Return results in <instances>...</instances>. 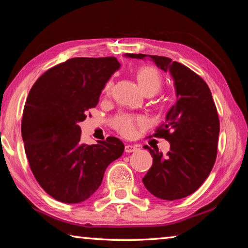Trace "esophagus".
I'll list each match as a JSON object with an SVG mask.
<instances>
[{
	"label": "esophagus",
	"instance_id": "1",
	"mask_svg": "<svg viewBox=\"0 0 248 248\" xmlns=\"http://www.w3.org/2000/svg\"><path fill=\"white\" fill-rule=\"evenodd\" d=\"M137 150V146H134V145H130V144H127L124 146V151L127 153H131V152H134V151Z\"/></svg>",
	"mask_w": 248,
	"mask_h": 248
}]
</instances>
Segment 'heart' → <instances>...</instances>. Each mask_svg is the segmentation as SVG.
<instances>
[{"label":"heart","mask_w":248,"mask_h":248,"mask_svg":"<svg viewBox=\"0 0 248 248\" xmlns=\"http://www.w3.org/2000/svg\"><path fill=\"white\" fill-rule=\"evenodd\" d=\"M137 81L145 94L157 93L162 86L163 78L159 71L152 65H144L137 71ZM112 82L108 81L104 87V95L109 96L111 93ZM145 119L140 116L128 114L118 115L111 121L112 128L124 137H133L136 134L138 125L144 124Z\"/></svg>","instance_id":"obj_1"}]
</instances>
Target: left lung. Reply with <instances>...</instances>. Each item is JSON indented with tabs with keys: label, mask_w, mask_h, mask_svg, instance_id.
Segmentation results:
<instances>
[{
	"label": "left lung",
	"mask_w": 248,
	"mask_h": 248,
	"mask_svg": "<svg viewBox=\"0 0 248 248\" xmlns=\"http://www.w3.org/2000/svg\"><path fill=\"white\" fill-rule=\"evenodd\" d=\"M133 59L151 58L159 69L170 71L175 82L177 102L154 137L170 143L163 156L148 145L152 167L142 179L151 194L163 200L182 199L202 185L215 165L220 120L211 92L202 78L186 65L162 56L128 53Z\"/></svg>",
	"instance_id": "left-lung-1"
}]
</instances>
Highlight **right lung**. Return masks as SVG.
Returning <instances> with one entry per match:
<instances>
[{"label":"right lung","instance_id":"add662e5","mask_svg":"<svg viewBox=\"0 0 248 248\" xmlns=\"http://www.w3.org/2000/svg\"><path fill=\"white\" fill-rule=\"evenodd\" d=\"M119 68L115 57L72 58L46 71L29 92L22 119L25 152L40 187L58 201L90 198L107 166L124 153L115 137L82 143L78 125Z\"/></svg>","mask_w":248,"mask_h":248}]
</instances>
